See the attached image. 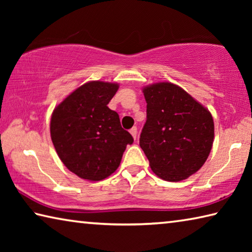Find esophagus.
Segmentation results:
<instances>
[{
    "label": "esophagus",
    "instance_id": "obj_1",
    "mask_svg": "<svg viewBox=\"0 0 252 252\" xmlns=\"http://www.w3.org/2000/svg\"><path fill=\"white\" fill-rule=\"evenodd\" d=\"M130 133L132 134V136H133V139L135 140L136 139V134H138V129H136L135 126L132 127V129L130 130Z\"/></svg>",
    "mask_w": 252,
    "mask_h": 252
}]
</instances>
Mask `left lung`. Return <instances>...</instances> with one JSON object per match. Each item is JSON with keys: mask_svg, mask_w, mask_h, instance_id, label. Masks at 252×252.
I'll return each instance as SVG.
<instances>
[{"mask_svg": "<svg viewBox=\"0 0 252 252\" xmlns=\"http://www.w3.org/2000/svg\"><path fill=\"white\" fill-rule=\"evenodd\" d=\"M147 121L140 147L150 168L165 181L178 182L202 167L211 151L215 125L209 110L177 84L143 88Z\"/></svg>", "mask_w": 252, "mask_h": 252, "instance_id": "8db88e82", "label": "left lung"}]
</instances>
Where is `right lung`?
Masks as SVG:
<instances>
[{"label": "right lung", "mask_w": 252, "mask_h": 252, "mask_svg": "<svg viewBox=\"0 0 252 252\" xmlns=\"http://www.w3.org/2000/svg\"><path fill=\"white\" fill-rule=\"evenodd\" d=\"M118 83L91 81L76 89L55 109L50 132L63 164L81 179L100 181L120 165L122 155L133 138L121 126L109 102Z\"/></svg>", "instance_id": "right-lung-1"}]
</instances>
